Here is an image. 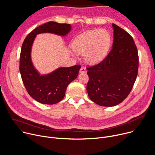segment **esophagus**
<instances>
[{"label": "esophagus", "mask_w": 155, "mask_h": 155, "mask_svg": "<svg viewBox=\"0 0 155 155\" xmlns=\"http://www.w3.org/2000/svg\"><path fill=\"white\" fill-rule=\"evenodd\" d=\"M86 69L85 68H84V67L81 68V69L80 70V73L83 74V73H86Z\"/></svg>", "instance_id": "obj_1"}]
</instances>
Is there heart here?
Masks as SVG:
<instances>
[{"instance_id": "b5f03b06", "label": "heart", "mask_w": 155, "mask_h": 155, "mask_svg": "<svg viewBox=\"0 0 155 155\" xmlns=\"http://www.w3.org/2000/svg\"><path fill=\"white\" fill-rule=\"evenodd\" d=\"M111 44V36L105 29H94L78 35L72 43L73 50L84 54L86 62L96 64L107 55Z\"/></svg>"}]
</instances>
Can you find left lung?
<instances>
[{"mask_svg":"<svg viewBox=\"0 0 155 155\" xmlns=\"http://www.w3.org/2000/svg\"><path fill=\"white\" fill-rule=\"evenodd\" d=\"M112 27L111 51L102 62L87 68L88 96L104 107L122 102L132 90L138 74L139 55L133 38L118 26L112 24Z\"/></svg>","mask_w":155,"mask_h":155,"instance_id":"left-lung-1","label":"left lung"}]
</instances>
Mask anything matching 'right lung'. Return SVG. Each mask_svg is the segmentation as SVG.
Instances as JSON below:
<instances>
[{
  "label": "right lung",
  "instance_id": "1",
  "mask_svg": "<svg viewBox=\"0 0 155 155\" xmlns=\"http://www.w3.org/2000/svg\"><path fill=\"white\" fill-rule=\"evenodd\" d=\"M71 29L69 24L50 21L34 29L22 45L19 61L21 78L29 94L41 104L53 105L62 100L68 86L77 77L81 66L59 68L50 74L40 75L31 59L34 41L39 34L51 33L65 37Z\"/></svg>",
  "mask_w": 155,
  "mask_h": 155
}]
</instances>
